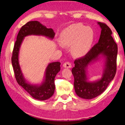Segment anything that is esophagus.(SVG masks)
I'll return each instance as SVG.
<instances>
[{"label": "esophagus", "mask_w": 125, "mask_h": 125, "mask_svg": "<svg viewBox=\"0 0 125 125\" xmlns=\"http://www.w3.org/2000/svg\"><path fill=\"white\" fill-rule=\"evenodd\" d=\"M63 67L65 68H71V64L70 62H65L64 64H63Z\"/></svg>", "instance_id": "obj_1"}]
</instances>
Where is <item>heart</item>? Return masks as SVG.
Returning <instances> with one entry per match:
<instances>
[{
	"label": "heart",
	"instance_id": "obj_1",
	"mask_svg": "<svg viewBox=\"0 0 125 125\" xmlns=\"http://www.w3.org/2000/svg\"><path fill=\"white\" fill-rule=\"evenodd\" d=\"M59 46H71L73 54L76 56H83L90 51L95 40V32L90 26L81 23L71 25L63 30L60 35Z\"/></svg>",
	"mask_w": 125,
	"mask_h": 125
}]
</instances>
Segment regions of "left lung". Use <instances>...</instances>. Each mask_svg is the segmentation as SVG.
Listing matches in <instances>:
<instances>
[{"mask_svg": "<svg viewBox=\"0 0 125 125\" xmlns=\"http://www.w3.org/2000/svg\"><path fill=\"white\" fill-rule=\"evenodd\" d=\"M101 29L97 43L83 58L74 61L72 69L74 77V89L79 97L92 99L101 95L115 76L117 45L112 37L111 30L106 24L97 22ZM103 59L104 69L101 78L90 81L87 76V67L96 61Z\"/></svg>", "mask_w": 125, "mask_h": 125, "instance_id": "left-lung-1", "label": "left lung"}]
</instances>
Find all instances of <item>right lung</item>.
I'll list each match as a JSON object with an SVG mask.
<instances>
[{
    "instance_id": "add662e5",
    "label": "right lung",
    "mask_w": 125,
    "mask_h": 125,
    "mask_svg": "<svg viewBox=\"0 0 125 125\" xmlns=\"http://www.w3.org/2000/svg\"><path fill=\"white\" fill-rule=\"evenodd\" d=\"M55 35L52 29L47 28L39 21H29L20 29L13 49L11 63L16 81L34 99L41 101L49 99L54 94L55 88L54 80L56 74L60 70V62H53L48 64L45 71L42 81L39 84H33L29 83L22 73L19 64V51L26 36H43L52 40Z\"/></svg>"
}]
</instances>
